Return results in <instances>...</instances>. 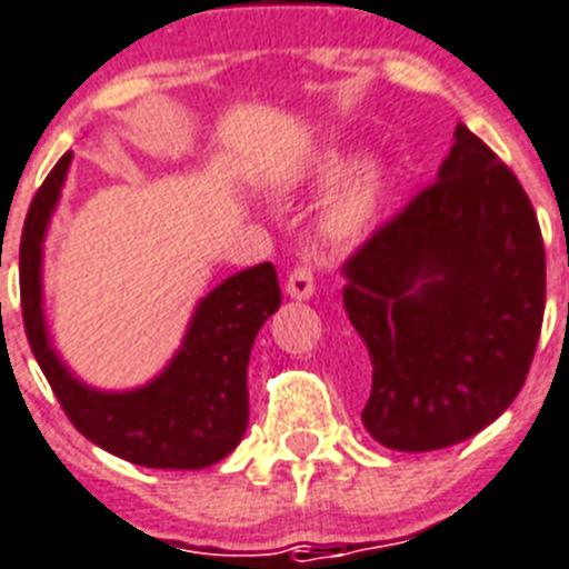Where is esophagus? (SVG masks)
Returning <instances> with one entry per match:
<instances>
[{"label":"esophagus","instance_id":"obj_1","mask_svg":"<svg viewBox=\"0 0 569 569\" xmlns=\"http://www.w3.org/2000/svg\"><path fill=\"white\" fill-rule=\"evenodd\" d=\"M286 292L298 298V301H307L316 292V280H312V271L307 266H298L292 274L286 277Z\"/></svg>","mask_w":569,"mask_h":569}]
</instances>
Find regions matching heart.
Segmentation results:
<instances>
[{"mask_svg": "<svg viewBox=\"0 0 569 569\" xmlns=\"http://www.w3.org/2000/svg\"><path fill=\"white\" fill-rule=\"evenodd\" d=\"M357 156L348 150H333L321 159L316 182L319 186H337L355 171ZM392 194V173L383 164H363L351 180L330 197L319 214L321 232L337 244H355L363 241L383 218V209Z\"/></svg>", "mask_w": 569, "mask_h": 569, "instance_id": "b5f03b06", "label": "heart"}]
</instances>
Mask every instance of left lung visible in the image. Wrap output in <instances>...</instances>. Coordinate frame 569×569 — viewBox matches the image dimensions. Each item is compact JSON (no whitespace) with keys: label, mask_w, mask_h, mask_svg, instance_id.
Wrapping results in <instances>:
<instances>
[{"label":"left lung","mask_w":569,"mask_h":569,"mask_svg":"<svg viewBox=\"0 0 569 569\" xmlns=\"http://www.w3.org/2000/svg\"><path fill=\"white\" fill-rule=\"evenodd\" d=\"M342 303L372 360L366 431L396 451L476 437L526 383L547 307L538 214L463 123L437 182L342 266Z\"/></svg>","instance_id":"obj_1"}]
</instances>
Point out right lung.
Listing matches in <instances>:
<instances>
[{
	"mask_svg": "<svg viewBox=\"0 0 569 569\" xmlns=\"http://www.w3.org/2000/svg\"><path fill=\"white\" fill-rule=\"evenodd\" d=\"M73 153L49 171L20 239L22 325L31 355L76 431L93 446L150 469H203L227 458L248 428V360L253 339L280 307L271 262L244 268L197 303L180 351L150 383L102 392L70 375L43 319V239Z\"/></svg>",
	"mask_w": 569,
	"mask_h": 569,
	"instance_id": "1",
	"label": "right lung"
}]
</instances>
